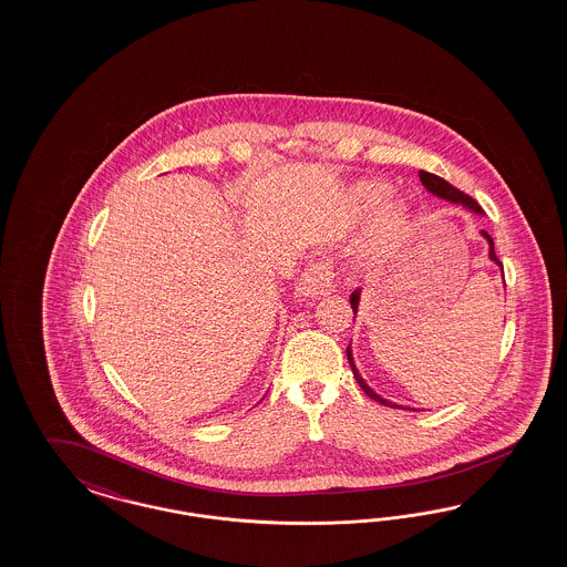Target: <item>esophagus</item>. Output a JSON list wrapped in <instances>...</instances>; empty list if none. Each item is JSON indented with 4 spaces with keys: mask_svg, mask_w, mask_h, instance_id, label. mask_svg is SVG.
Wrapping results in <instances>:
<instances>
[{
    "mask_svg": "<svg viewBox=\"0 0 567 567\" xmlns=\"http://www.w3.org/2000/svg\"><path fill=\"white\" fill-rule=\"evenodd\" d=\"M332 289H334V272H332V266L328 261L309 266L308 270L301 276V282H299V292L308 299L322 297Z\"/></svg>",
    "mask_w": 567,
    "mask_h": 567,
    "instance_id": "34e87169",
    "label": "esophagus"
}]
</instances>
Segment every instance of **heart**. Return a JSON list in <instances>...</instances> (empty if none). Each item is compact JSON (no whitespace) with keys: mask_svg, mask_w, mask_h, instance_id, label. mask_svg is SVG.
Returning a JSON list of instances; mask_svg holds the SVG:
<instances>
[{"mask_svg":"<svg viewBox=\"0 0 567 567\" xmlns=\"http://www.w3.org/2000/svg\"><path fill=\"white\" fill-rule=\"evenodd\" d=\"M389 193L386 185H365L355 190L358 204L361 207H374L380 204ZM410 226V212L403 202H386L378 209L374 223V243L380 249H391L403 239Z\"/></svg>","mask_w":567,"mask_h":567,"instance_id":"obj_1","label":"heart"}]
</instances>
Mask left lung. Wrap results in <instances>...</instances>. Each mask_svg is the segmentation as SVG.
I'll use <instances>...</instances> for the list:
<instances>
[{
    "instance_id": "8db88e82",
    "label": "left lung",
    "mask_w": 567,
    "mask_h": 567,
    "mask_svg": "<svg viewBox=\"0 0 567 567\" xmlns=\"http://www.w3.org/2000/svg\"><path fill=\"white\" fill-rule=\"evenodd\" d=\"M420 181H422V185H424V189L432 193L434 197H439V199H445L449 204H455V206L465 207V209H470L472 214H476V216H482V207L470 197V195H465L462 190L455 189L453 185H449L446 181H443L441 176H436V174H430L426 171H420ZM482 239L488 243V259L491 261H495L498 268H501V276H503V264L498 261L497 256H495V245H493V239H491V235L486 233V230H481ZM360 299H361V289H355V291L351 292V297H349V301H351V308H353V313H358V308H360ZM353 320H355V316H353ZM347 360H349V365H351V370H353V377L358 380V384H360L361 389H363V393L370 396V399H374L377 403L380 405H386V408H399V410H412V412H417V410H413V408H405V405H396L393 401H389V399H384V396L378 395L377 391H372L370 386H368V382L361 378L360 370H358V365H355V360H353V351H351V344L347 347Z\"/></svg>"
}]
</instances>
